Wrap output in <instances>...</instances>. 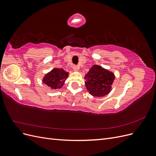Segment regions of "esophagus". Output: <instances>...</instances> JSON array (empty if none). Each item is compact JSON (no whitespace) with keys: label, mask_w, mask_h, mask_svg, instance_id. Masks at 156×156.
I'll return each mask as SVG.
<instances>
[{"label":"esophagus","mask_w":156,"mask_h":156,"mask_svg":"<svg viewBox=\"0 0 156 156\" xmlns=\"http://www.w3.org/2000/svg\"><path fill=\"white\" fill-rule=\"evenodd\" d=\"M79 69V67L77 66H73V71H75V72H77V71H78Z\"/></svg>","instance_id":"obj_1"}]
</instances>
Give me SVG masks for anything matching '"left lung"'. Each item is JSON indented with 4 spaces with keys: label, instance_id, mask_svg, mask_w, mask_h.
I'll list each match as a JSON object with an SVG mask.
<instances>
[{
    "label": "left lung",
    "instance_id": "obj_1",
    "mask_svg": "<svg viewBox=\"0 0 156 156\" xmlns=\"http://www.w3.org/2000/svg\"><path fill=\"white\" fill-rule=\"evenodd\" d=\"M84 79L86 80L84 83L90 94L93 96L103 97L110 93L115 76L110 71L96 64L90 69Z\"/></svg>",
    "mask_w": 156,
    "mask_h": 156
}]
</instances>
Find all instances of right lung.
Instances as JSON below:
<instances>
[{"label": "right lung", "mask_w": 156, "mask_h": 156, "mask_svg": "<svg viewBox=\"0 0 156 156\" xmlns=\"http://www.w3.org/2000/svg\"><path fill=\"white\" fill-rule=\"evenodd\" d=\"M68 74L69 73L63 69L54 68L45 75L42 81L52 89L61 88L68 78Z\"/></svg>", "instance_id": "1"}]
</instances>
